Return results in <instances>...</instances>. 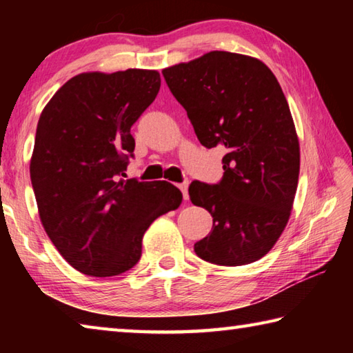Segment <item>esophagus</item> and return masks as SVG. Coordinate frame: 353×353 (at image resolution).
<instances>
[{
    "label": "esophagus",
    "instance_id": "1",
    "mask_svg": "<svg viewBox=\"0 0 353 353\" xmlns=\"http://www.w3.org/2000/svg\"><path fill=\"white\" fill-rule=\"evenodd\" d=\"M179 187V190L182 191V194H183V199L187 201L188 199V182H183V183H179L177 185Z\"/></svg>",
    "mask_w": 353,
    "mask_h": 353
}]
</instances>
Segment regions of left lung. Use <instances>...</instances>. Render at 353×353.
<instances>
[{
    "label": "left lung",
    "mask_w": 353,
    "mask_h": 353,
    "mask_svg": "<svg viewBox=\"0 0 353 353\" xmlns=\"http://www.w3.org/2000/svg\"><path fill=\"white\" fill-rule=\"evenodd\" d=\"M162 73L201 145L225 148L223 181H194L188 188L191 202L213 218L212 232L194 244V252L219 266L260 260L288 224L301 170L282 87L259 59L227 51H210Z\"/></svg>",
    "instance_id": "1"
}]
</instances>
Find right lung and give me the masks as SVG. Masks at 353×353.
<instances>
[{"mask_svg":"<svg viewBox=\"0 0 353 353\" xmlns=\"http://www.w3.org/2000/svg\"><path fill=\"white\" fill-rule=\"evenodd\" d=\"M159 90L155 70L88 71L65 82L39 118L29 165L39 216L63 259L87 276L135 266L148 227L182 204L170 182L124 179L130 128Z\"/></svg>","mask_w":353,"mask_h":353,"instance_id":"right-lung-1","label":"right lung"}]
</instances>
